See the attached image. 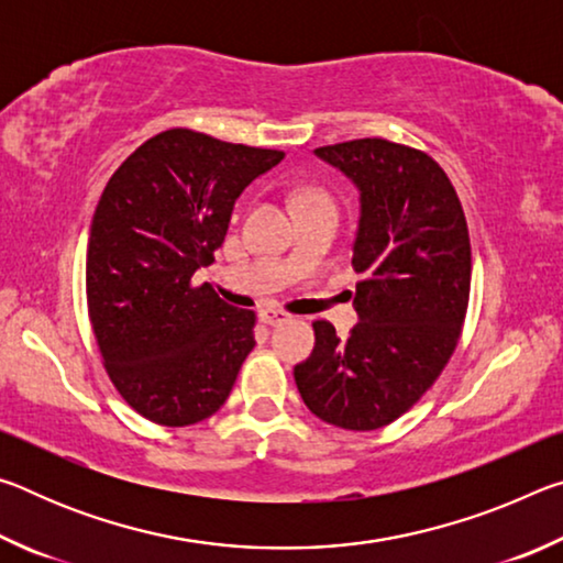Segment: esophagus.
I'll return each instance as SVG.
<instances>
[{"label": "esophagus", "instance_id": "obj_1", "mask_svg": "<svg viewBox=\"0 0 563 563\" xmlns=\"http://www.w3.org/2000/svg\"><path fill=\"white\" fill-rule=\"evenodd\" d=\"M288 320H290V316L283 310H261V322H265V325H271V328L283 325V322H288Z\"/></svg>", "mask_w": 563, "mask_h": 563}]
</instances>
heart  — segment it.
<instances>
[{
  "label": "heart",
  "instance_id": "obj_1",
  "mask_svg": "<svg viewBox=\"0 0 563 563\" xmlns=\"http://www.w3.org/2000/svg\"><path fill=\"white\" fill-rule=\"evenodd\" d=\"M312 198H325V196H322V194H308V196L302 198V201H312Z\"/></svg>",
  "mask_w": 563,
  "mask_h": 563
}]
</instances>
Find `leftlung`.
I'll use <instances>...</instances> for the list:
<instances>
[{"label": "left lung", "mask_w": 563, "mask_h": 563, "mask_svg": "<svg viewBox=\"0 0 563 563\" xmlns=\"http://www.w3.org/2000/svg\"><path fill=\"white\" fill-rule=\"evenodd\" d=\"M316 156L360 190V322L347 340L312 322L316 347L295 365V385L322 422L369 432L405 415L452 357L470 302V231L452 180L422 151L357 139Z\"/></svg>", "instance_id": "obj_1"}]
</instances>
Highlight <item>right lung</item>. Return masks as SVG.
<instances>
[{
  "label": "right lung",
  "instance_id": "add662e5",
  "mask_svg": "<svg viewBox=\"0 0 563 563\" xmlns=\"http://www.w3.org/2000/svg\"><path fill=\"white\" fill-rule=\"evenodd\" d=\"M283 156L170 129L103 188L87 251L89 318L113 387L151 422L196 424L231 395L255 312L194 285V273L213 263L238 196Z\"/></svg>",
  "mask_w": 563,
  "mask_h": 563
}]
</instances>
